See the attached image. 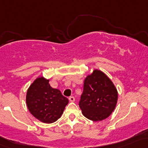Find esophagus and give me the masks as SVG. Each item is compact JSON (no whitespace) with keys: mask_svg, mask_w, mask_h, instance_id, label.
I'll return each mask as SVG.
<instances>
[{"mask_svg":"<svg viewBox=\"0 0 148 148\" xmlns=\"http://www.w3.org/2000/svg\"><path fill=\"white\" fill-rule=\"evenodd\" d=\"M69 101H70V102H74V101H75V98H74V97H73V96H70L69 98Z\"/></svg>","mask_w":148,"mask_h":148,"instance_id":"34e87169","label":"esophagus"}]
</instances>
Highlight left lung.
I'll use <instances>...</instances> for the list:
<instances>
[{"label": "left lung", "instance_id": "obj_1", "mask_svg": "<svg viewBox=\"0 0 148 148\" xmlns=\"http://www.w3.org/2000/svg\"><path fill=\"white\" fill-rule=\"evenodd\" d=\"M117 100L116 88L103 71L94 69L84 79L79 107L87 119L94 121L107 119L114 110Z\"/></svg>", "mask_w": 148, "mask_h": 148}]
</instances>
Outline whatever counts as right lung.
I'll list each match as a JSON object with an SVG mask.
<instances>
[{"instance_id": "add662e5", "label": "right lung", "mask_w": 148, "mask_h": 148, "mask_svg": "<svg viewBox=\"0 0 148 148\" xmlns=\"http://www.w3.org/2000/svg\"><path fill=\"white\" fill-rule=\"evenodd\" d=\"M69 100L60 90L50 86L49 79L38 77L29 87L26 103L34 116L45 124H51L61 117Z\"/></svg>"}]
</instances>
